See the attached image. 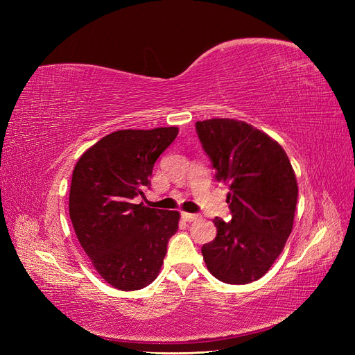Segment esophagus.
<instances>
[{"label":"esophagus","mask_w":355,"mask_h":355,"mask_svg":"<svg viewBox=\"0 0 355 355\" xmlns=\"http://www.w3.org/2000/svg\"><path fill=\"white\" fill-rule=\"evenodd\" d=\"M182 218H184L187 222H196L200 219V216L196 213H182Z\"/></svg>","instance_id":"1"}]
</instances>
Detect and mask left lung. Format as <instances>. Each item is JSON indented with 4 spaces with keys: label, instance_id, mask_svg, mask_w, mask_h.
<instances>
[{
    "label": "left lung",
    "instance_id": "left-lung-1",
    "mask_svg": "<svg viewBox=\"0 0 355 355\" xmlns=\"http://www.w3.org/2000/svg\"><path fill=\"white\" fill-rule=\"evenodd\" d=\"M214 179L227 185L231 222L214 218L216 239L201 247L209 271L228 284L259 280L284 249L297 202L295 171L282 145L230 118L196 123Z\"/></svg>",
    "mask_w": 355,
    "mask_h": 355
}]
</instances>
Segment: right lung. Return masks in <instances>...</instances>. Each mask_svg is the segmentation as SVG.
<instances>
[{"label":"right lung","mask_w":355,"mask_h":355,"mask_svg":"<svg viewBox=\"0 0 355 355\" xmlns=\"http://www.w3.org/2000/svg\"><path fill=\"white\" fill-rule=\"evenodd\" d=\"M178 132H114L89 148L72 171L69 216L77 239L103 280L124 292L155 280L178 231V211L133 202Z\"/></svg>","instance_id":"obj_1"}]
</instances>
